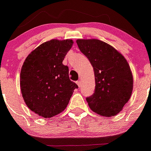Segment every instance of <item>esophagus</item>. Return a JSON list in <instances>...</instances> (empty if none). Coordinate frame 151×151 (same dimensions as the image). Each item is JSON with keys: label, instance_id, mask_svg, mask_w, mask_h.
Wrapping results in <instances>:
<instances>
[{"label": "esophagus", "instance_id": "1", "mask_svg": "<svg viewBox=\"0 0 151 151\" xmlns=\"http://www.w3.org/2000/svg\"><path fill=\"white\" fill-rule=\"evenodd\" d=\"M77 84L78 85V87L81 86V81H77Z\"/></svg>", "mask_w": 151, "mask_h": 151}]
</instances>
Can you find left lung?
<instances>
[{
  "label": "left lung",
  "mask_w": 151,
  "mask_h": 151,
  "mask_svg": "<svg viewBox=\"0 0 151 151\" xmlns=\"http://www.w3.org/2000/svg\"><path fill=\"white\" fill-rule=\"evenodd\" d=\"M77 44L95 73V92L86 98L89 107L101 116H116L130 99L133 91V75L127 60L101 40H78Z\"/></svg>",
  "instance_id": "1"
}]
</instances>
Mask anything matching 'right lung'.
<instances>
[{
	"instance_id": "add662e5",
	"label": "right lung",
	"mask_w": 151,
	"mask_h": 151,
	"mask_svg": "<svg viewBox=\"0 0 151 151\" xmlns=\"http://www.w3.org/2000/svg\"><path fill=\"white\" fill-rule=\"evenodd\" d=\"M71 40H52L38 46L27 56L20 73V86L27 106L37 115L50 118L66 109L76 83L63 64L73 45Z\"/></svg>"
}]
</instances>
